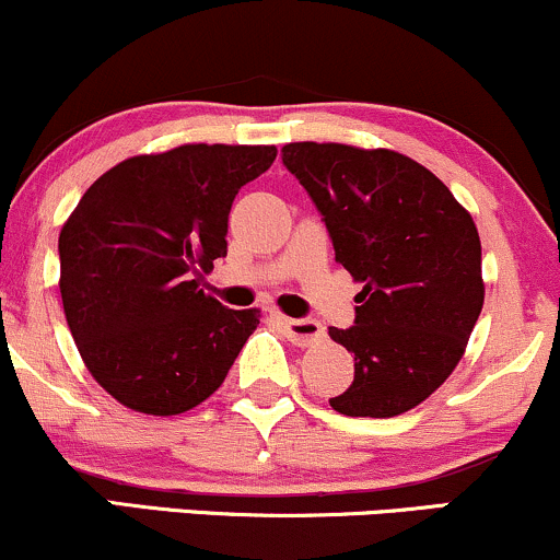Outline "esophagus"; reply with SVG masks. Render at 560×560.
<instances>
[{
	"mask_svg": "<svg viewBox=\"0 0 560 560\" xmlns=\"http://www.w3.org/2000/svg\"><path fill=\"white\" fill-rule=\"evenodd\" d=\"M275 319H278L280 328L285 330V336L291 338L293 343H299V347H310V343L319 341V338L325 336L323 323H317V319H291L282 317V314H275Z\"/></svg>",
	"mask_w": 560,
	"mask_h": 560,
	"instance_id": "obj_1",
	"label": "esophagus"
}]
</instances>
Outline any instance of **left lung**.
I'll return each mask as SVG.
<instances>
[{
    "label": "left lung",
    "mask_w": 560,
    "mask_h": 560,
    "mask_svg": "<svg viewBox=\"0 0 560 560\" xmlns=\"http://www.w3.org/2000/svg\"><path fill=\"white\" fill-rule=\"evenodd\" d=\"M282 163L323 213L336 261L362 285L354 325L330 328L354 354V381L330 407L401 416L450 378L481 314L474 219L442 179L394 150L291 142Z\"/></svg>",
    "instance_id": "obj_1"
}]
</instances>
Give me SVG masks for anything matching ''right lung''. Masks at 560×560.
I'll list each match as a JSON object with an SVG mask.
<instances>
[{"label":"right lung","mask_w":560,"mask_h":560,"mask_svg":"<svg viewBox=\"0 0 560 560\" xmlns=\"http://www.w3.org/2000/svg\"><path fill=\"white\" fill-rule=\"evenodd\" d=\"M275 144H182L105 172L62 224L60 296L92 378L129 410L179 416L209 399L259 325L200 280L228 256L237 190Z\"/></svg>","instance_id":"right-lung-1"}]
</instances>
